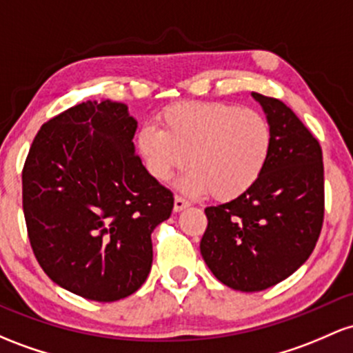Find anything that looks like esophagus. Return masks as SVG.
<instances>
[{"instance_id":"esophagus-1","label":"esophagus","mask_w":353,"mask_h":353,"mask_svg":"<svg viewBox=\"0 0 353 353\" xmlns=\"http://www.w3.org/2000/svg\"><path fill=\"white\" fill-rule=\"evenodd\" d=\"M188 206H189V203L184 199V197H181V196L174 197V211L176 212L183 211V209H185Z\"/></svg>"}]
</instances>
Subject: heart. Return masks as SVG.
I'll return each instance as SVG.
<instances>
[{"instance_id":"b5f03b06","label":"heart","mask_w":353,"mask_h":353,"mask_svg":"<svg viewBox=\"0 0 353 353\" xmlns=\"http://www.w3.org/2000/svg\"><path fill=\"white\" fill-rule=\"evenodd\" d=\"M161 130L144 127L137 147L152 179L168 183L185 164L179 181L188 194L231 201L246 194L268 165L273 132L253 108L223 102H183L161 114Z\"/></svg>"}]
</instances>
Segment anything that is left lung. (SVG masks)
Segmentation results:
<instances>
[{"label": "left lung", "instance_id": "1", "mask_svg": "<svg viewBox=\"0 0 353 353\" xmlns=\"http://www.w3.org/2000/svg\"><path fill=\"white\" fill-rule=\"evenodd\" d=\"M273 132L268 165L246 194L204 209L201 254L238 292H261L307 261L323 224L321 147L281 100L253 92Z\"/></svg>", "mask_w": 353, "mask_h": 353}]
</instances>
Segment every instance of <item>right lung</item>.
<instances>
[{
	"mask_svg": "<svg viewBox=\"0 0 353 353\" xmlns=\"http://www.w3.org/2000/svg\"><path fill=\"white\" fill-rule=\"evenodd\" d=\"M125 103L87 100L41 125L23 168V212L33 253L61 288L117 301L152 266L154 228L174 197L135 156Z\"/></svg>",
	"mask_w": 353,
	"mask_h": 353,
	"instance_id": "right-lung-1",
	"label": "right lung"
}]
</instances>
